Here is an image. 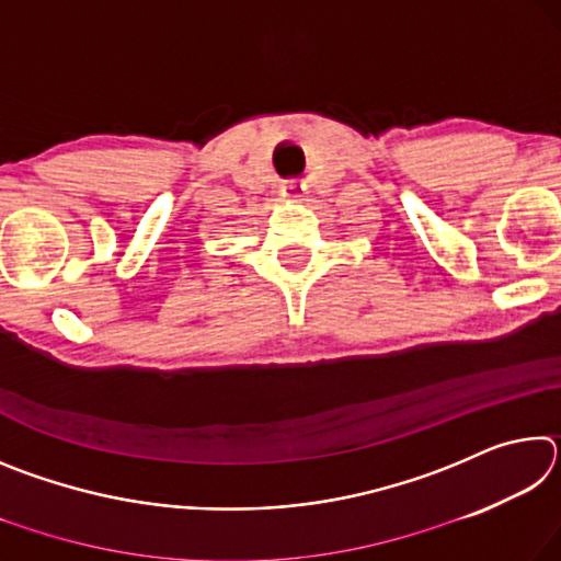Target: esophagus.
<instances>
[{"label":"esophagus","instance_id":"obj_1","mask_svg":"<svg viewBox=\"0 0 561 561\" xmlns=\"http://www.w3.org/2000/svg\"><path fill=\"white\" fill-rule=\"evenodd\" d=\"M284 197H289V201H301V197H304V185H297V183L284 185Z\"/></svg>","mask_w":561,"mask_h":561}]
</instances>
